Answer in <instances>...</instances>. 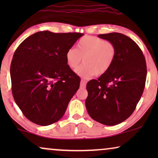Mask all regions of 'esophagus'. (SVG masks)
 I'll list each match as a JSON object with an SVG mask.
<instances>
[{
	"label": "esophagus",
	"instance_id": "1",
	"mask_svg": "<svg viewBox=\"0 0 158 158\" xmlns=\"http://www.w3.org/2000/svg\"><path fill=\"white\" fill-rule=\"evenodd\" d=\"M86 85V81L85 80H81V88H84Z\"/></svg>",
	"mask_w": 158,
	"mask_h": 158
}]
</instances>
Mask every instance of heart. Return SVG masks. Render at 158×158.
<instances>
[{"instance_id": "1", "label": "heart", "mask_w": 158, "mask_h": 158, "mask_svg": "<svg viewBox=\"0 0 158 158\" xmlns=\"http://www.w3.org/2000/svg\"><path fill=\"white\" fill-rule=\"evenodd\" d=\"M116 49L113 43L95 36H84L77 43L76 49L70 48L66 52V63L75 70L82 61L83 64L76 70L80 76L90 77L95 75L105 74L113 64Z\"/></svg>"}]
</instances>
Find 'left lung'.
I'll return each mask as SVG.
<instances>
[{
  "instance_id": "left-lung-1",
  "label": "left lung",
  "mask_w": 158,
  "mask_h": 158,
  "mask_svg": "<svg viewBox=\"0 0 158 158\" xmlns=\"http://www.w3.org/2000/svg\"><path fill=\"white\" fill-rule=\"evenodd\" d=\"M115 45L112 66L98 80L87 83L85 106L93 119L107 126L120 124L136 109L143 93L147 65L143 52L135 41L124 34H99Z\"/></svg>"
}]
</instances>
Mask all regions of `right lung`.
I'll use <instances>...</instances> for the list:
<instances>
[{
	"label": "right lung",
	"instance_id": "right-lung-1",
	"mask_svg": "<svg viewBox=\"0 0 158 158\" xmlns=\"http://www.w3.org/2000/svg\"><path fill=\"white\" fill-rule=\"evenodd\" d=\"M81 33L39 31L17 47L10 64L11 90L23 115L34 124L57 122L80 87L81 78L66 63V52Z\"/></svg>",
	"mask_w": 158,
	"mask_h": 158
}]
</instances>
